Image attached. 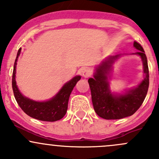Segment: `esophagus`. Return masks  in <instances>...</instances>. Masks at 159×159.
Masks as SVG:
<instances>
[{"label": "esophagus", "mask_w": 159, "mask_h": 159, "mask_svg": "<svg viewBox=\"0 0 159 159\" xmlns=\"http://www.w3.org/2000/svg\"><path fill=\"white\" fill-rule=\"evenodd\" d=\"M92 75V70L89 68H86L83 70V76L85 78L89 77Z\"/></svg>", "instance_id": "1"}]
</instances>
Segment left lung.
Instances as JSON below:
<instances>
[{"label":"left lung","mask_w":159,"mask_h":159,"mask_svg":"<svg viewBox=\"0 0 159 159\" xmlns=\"http://www.w3.org/2000/svg\"><path fill=\"white\" fill-rule=\"evenodd\" d=\"M134 47L139 50L136 54L139 55L143 61L145 78L138 87L131 89L121 96H114L109 89L107 73L112 66V63L118 56L109 57V60L102 62L96 69L94 78L88 80L91 90L92 102L95 112L98 116L105 119H119L133 115L145 100L149 86V75L146 56L139 43L134 42Z\"/></svg>","instance_id":"obj_1"}]
</instances>
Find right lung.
I'll use <instances>...</instances> for the list:
<instances>
[{
    "label": "right lung",
    "instance_id": "1",
    "mask_svg": "<svg viewBox=\"0 0 159 159\" xmlns=\"http://www.w3.org/2000/svg\"><path fill=\"white\" fill-rule=\"evenodd\" d=\"M20 50L21 48H20L17 52L12 76V88L16 101L21 109L27 115L34 119L45 121V122H55L60 120L66 115L68 108L69 98L76 83L81 79V76H75L73 79L66 83L60 92L56 95V96L50 100L46 102H35L30 99H27L20 93L18 88L16 85V66Z\"/></svg>",
    "mask_w": 159,
    "mask_h": 159
}]
</instances>
